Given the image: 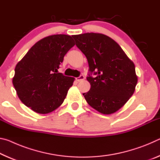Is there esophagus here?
I'll use <instances>...</instances> for the list:
<instances>
[{"mask_svg": "<svg viewBox=\"0 0 160 160\" xmlns=\"http://www.w3.org/2000/svg\"><path fill=\"white\" fill-rule=\"evenodd\" d=\"M84 79H85V76H84V75H80V76H79L78 78H75V80H76L78 82H80V81L83 80Z\"/></svg>", "mask_w": 160, "mask_h": 160, "instance_id": "esophagus-1", "label": "esophagus"}]
</instances>
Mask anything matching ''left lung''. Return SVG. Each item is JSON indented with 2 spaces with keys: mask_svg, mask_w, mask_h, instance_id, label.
I'll list each match as a JSON object with an SVG mask.
<instances>
[{
  "mask_svg": "<svg viewBox=\"0 0 160 160\" xmlns=\"http://www.w3.org/2000/svg\"><path fill=\"white\" fill-rule=\"evenodd\" d=\"M72 37L89 64L87 80L91 88L82 94L87 102L103 114L117 112L134 93L138 82L134 63L107 35L85 33Z\"/></svg>",
  "mask_w": 160,
  "mask_h": 160,
  "instance_id": "1",
  "label": "left lung"
}]
</instances>
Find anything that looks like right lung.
<instances>
[{
    "instance_id": "right-lung-1",
    "label": "right lung",
    "mask_w": 160,
    "mask_h": 160,
    "mask_svg": "<svg viewBox=\"0 0 160 160\" xmlns=\"http://www.w3.org/2000/svg\"><path fill=\"white\" fill-rule=\"evenodd\" d=\"M74 45L69 35H51L37 42L18 62L12 84L25 106L42 114L61 106L75 78L65 76L58 69Z\"/></svg>"
}]
</instances>
